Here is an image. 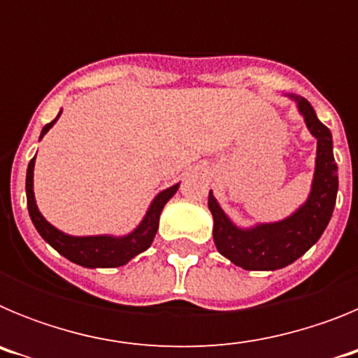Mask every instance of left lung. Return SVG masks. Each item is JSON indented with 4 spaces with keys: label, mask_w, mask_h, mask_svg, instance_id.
Listing matches in <instances>:
<instances>
[{
    "label": "left lung",
    "mask_w": 358,
    "mask_h": 358,
    "mask_svg": "<svg viewBox=\"0 0 358 358\" xmlns=\"http://www.w3.org/2000/svg\"><path fill=\"white\" fill-rule=\"evenodd\" d=\"M287 96L296 103L306 129L317 140L314 177L306 201L294 213L276 222L242 227L231 220L211 189L208 197L217 251L245 271H276L294 264L321 238L337 201L339 176L330 129L319 122L314 107L305 98L297 94Z\"/></svg>",
    "instance_id": "8db88e82"
}]
</instances>
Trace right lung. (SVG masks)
<instances>
[{
    "mask_svg": "<svg viewBox=\"0 0 358 358\" xmlns=\"http://www.w3.org/2000/svg\"><path fill=\"white\" fill-rule=\"evenodd\" d=\"M61 113L57 115L53 122L44 125L41 131L39 141L43 140L44 134L55 125V122L61 118ZM34 169H36V156L31 157L28 163L27 170V204L28 213H30L31 222L36 226L37 233L44 238V242L50 243L59 255L68 258L73 264L82 265L87 268H110V267H122L138 256L140 252L147 251L154 242V236L159 227V217L163 211L164 204L176 195L179 189V185H172L170 188L163 189L156 197L152 199L148 204L145 217L141 222L127 233V235H90V236H77L68 235L64 231L57 229L53 224H50L43 213L37 208L36 194H34Z\"/></svg>",
    "mask_w": 358,
    "mask_h": 358,
    "instance_id": "add662e5",
    "label": "right lung"
}]
</instances>
